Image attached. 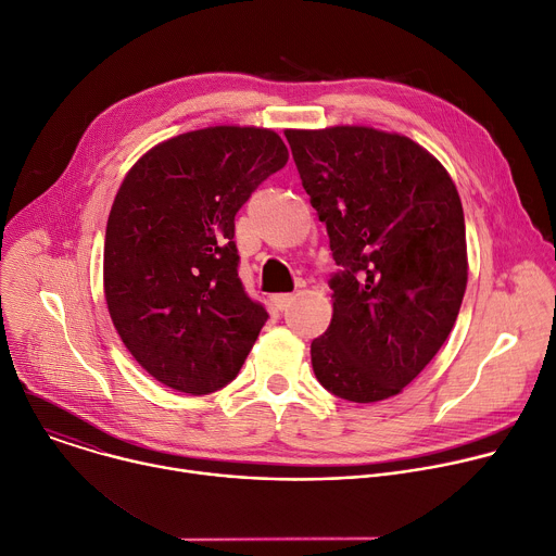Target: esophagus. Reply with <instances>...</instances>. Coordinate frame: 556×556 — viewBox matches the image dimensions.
<instances>
[{"label": "esophagus", "instance_id": "1", "mask_svg": "<svg viewBox=\"0 0 556 556\" xmlns=\"http://www.w3.org/2000/svg\"><path fill=\"white\" fill-rule=\"evenodd\" d=\"M270 301H273V305L277 309H288L292 305V301H294V294H273Z\"/></svg>", "mask_w": 556, "mask_h": 556}]
</instances>
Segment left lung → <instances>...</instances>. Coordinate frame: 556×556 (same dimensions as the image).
I'll use <instances>...</instances> for the list:
<instances>
[{
  "instance_id": "8db88e82",
  "label": "left lung",
  "mask_w": 556,
  "mask_h": 556,
  "mask_svg": "<svg viewBox=\"0 0 556 556\" xmlns=\"http://www.w3.org/2000/svg\"><path fill=\"white\" fill-rule=\"evenodd\" d=\"M286 138L339 266L330 328L309 345L314 376L343 401H384L457 319L468 277L457 189L407 136L330 127Z\"/></svg>"
}]
</instances>
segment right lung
<instances>
[{
	"mask_svg": "<svg viewBox=\"0 0 556 556\" xmlns=\"http://www.w3.org/2000/svg\"><path fill=\"white\" fill-rule=\"evenodd\" d=\"M286 163L270 129L208 127L153 147L125 176L105 232V299L157 382L204 395L240 374L268 312L237 275L235 215Z\"/></svg>",
	"mask_w": 556,
	"mask_h": 556,
	"instance_id": "right-lung-1",
	"label": "right lung"
}]
</instances>
